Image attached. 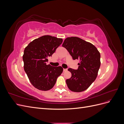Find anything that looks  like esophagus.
<instances>
[{
    "mask_svg": "<svg viewBox=\"0 0 124 124\" xmlns=\"http://www.w3.org/2000/svg\"><path fill=\"white\" fill-rule=\"evenodd\" d=\"M63 72H66V71H67V69H63Z\"/></svg>",
    "mask_w": 124,
    "mask_h": 124,
    "instance_id": "esophagus-1",
    "label": "esophagus"
}]
</instances>
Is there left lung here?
Instances as JSON below:
<instances>
[{
  "mask_svg": "<svg viewBox=\"0 0 124 124\" xmlns=\"http://www.w3.org/2000/svg\"><path fill=\"white\" fill-rule=\"evenodd\" d=\"M62 46L66 48L74 59H80L78 70L69 68L71 77L66 80L70 91L81 92L87 89L98 75L100 66V54L91 43L78 37L67 38Z\"/></svg>",
  "mask_w": 124,
  "mask_h": 124,
  "instance_id": "1",
  "label": "left lung"
}]
</instances>
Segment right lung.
Returning <instances> with one entry per match:
<instances>
[{"label":"right lung","mask_w":124,"mask_h":124,"mask_svg":"<svg viewBox=\"0 0 124 124\" xmlns=\"http://www.w3.org/2000/svg\"><path fill=\"white\" fill-rule=\"evenodd\" d=\"M62 42V38L46 35L33 40L25 48L24 69L35 88L43 91L52 89L62 72L61 66L52 67L46 63L48 56H52Z\"/></svg>","instance_id":"add662e5"}]
</instances>
